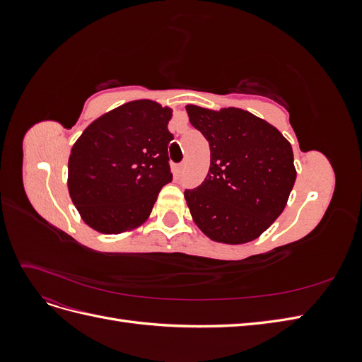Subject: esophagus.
<instances>
[{"label":"esophagus","instance_id":"obj_1","mask_svg":"<svg viewBox=\"0 0 362 362\" xmlns=\"http://www.w3.org/2000/svg\"><path fill=\"white\" fill-rule=\"evenodd\" d=\"M175 172H177V175H182V172H184V163L177 164V166H175Z\"/></svg>","mask_w":362,"mask_h":362}]
</instances>
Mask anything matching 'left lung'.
Returning a JSON list of instances; mask_svg holds the SVG:
<instances>
[{"mask_svg":"<svg viewBox=\"0 0 362 362\" xmlns=\"http://www.w3.org/2000/svg\"><path fill=\"white\" fill-rule=\"evenodd\" d=\"M192 125L208 140L210 170L184 198L201 231L216 242L240 245L276 221L296 181L291 145L249 112L187 105Z\"/></svg>","mask_w":362,"mask_h":362,"instance_id":"1","label":"left lung"}]
</instances>
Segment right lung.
Instances as JSON below:
<instances>
[{
  "instance_id": "add662e5",
  "label": "right lung",
  "mask_w": 362,
  "mask_h": 362,
  "mask_svg": "<svg viewBox=\"0 0 362 362\" xmlns=\"http://www.w3.org/2000/svg\"><path fill=\"white\" fill-rule=\"evenodd\" d=\"M169 107L131 101L103 115L72 146L68 187L83 221L104 234L136 228L172 181Z\"/></svg>"
}]
</instances>
